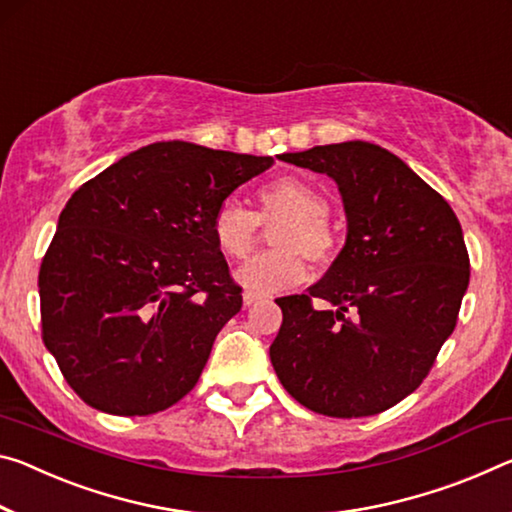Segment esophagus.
<instances>
[{
	"instance_id": "1",
	"label": "esophagus",
	"mask_w": 512,
	"mask_h": 512,
	"mask_svg": "<svg viewBox=\"0 0 512 512\" xmlns=\"http://www.w3.org/2000/svg\"><path fill=\"white\" fill-rule=\"evenodd\" d=\"M262 298H266V296H262V294H253V291H246V294H243V305L250 307V305H255L257 300H262Z\"/></svg>"
}]
</instances>
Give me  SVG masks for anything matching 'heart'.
Listing matches in <instances>:
<instances>
[{
    "instance_id": "obj_1",
    "label": "heart",
    "mask_w": 512,
    "mask_h": 512,
    "mask_svg": "<svg viewBox=\"0 0 512 512\" xmlns=\"http://www.w3.org/2000/svg\"><path fill=\"white\" fill-rule=\"evenodd\" d=\"M328 198L298 177H280L257 189V212L223 200L212 216V237L221 255L241 262L262 239V225L272 227L273 250L250 259L237 271V280L253 294H275L305 280L310 259L326 266L335 259L337 237L328 225Z\"/></svg>"
}]
</instances>
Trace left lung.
I'll return each instance as SVG.
<instances>
[{"label": "left lung", "mask_w": 512, "mask_h": 512, "mask_svg": "<svg viewBox=\"0 0 512 512\" xmlns=\"http://www.w3.org/2000/svg\"><path fill=\"white\" fill-rule=\"evenodd\" d=\"M342 193L348 237L307 294L275 300L271 362L307 410L353 419L385 412L424 383L456 328L469 285L460 221L440 193L380 145L346 141L282 154ZM328 299L316 311L313 298Z\"/></svg>", "instance_id": "left-lung-1"}]
</instances>
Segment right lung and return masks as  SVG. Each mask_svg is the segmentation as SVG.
<instances>
[{"label": "right lung", "instance_id": "add662e5", "mask_svg": "<svg viewBox=\"0 0 512 512\" xmlns=\"http://www.w3.org/2000/svg\"><path fill=\"white\" fill-rule=\"evenodd\" d=\"M271 166L273 157L164 141L72 193L38 289L43 342L81 401L145 417L196 387L243 303L212 216Z\"/></svg>", "mask_w": 512, "mask_h": 512}]
</instances>
